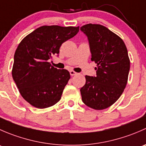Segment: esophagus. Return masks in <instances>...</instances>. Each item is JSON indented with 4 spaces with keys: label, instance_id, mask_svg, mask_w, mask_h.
<instances>
[{
    "label": "esophagus",
    "instance_id": "esophagus-1",
    "mask_svg": "<svg viewBox=\"0 0 146 146\" xmlns=\"http://www.w3.org/2000/svg\"><path fill=\"white\" fill-rule=\"evenodd\" d=\"M70 74L71 76H76V75H77L78 73H76L75 71H73V70H70Z\"/></svg>",
    "mask_w": 146,
    "mask_h": 146
}]
</instances>
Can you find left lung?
I'll return each mask as SVG.
<instances>
[{
    "instance_id": "obj_1",
    "label": "left lung",
    "mask_w": 146,
    "mask_h": 146,
    "mask_svg": "<svg viewBox=\"0 0 146 146\" xmlns=\"http://www.w3.org/2000/svg\"><path fill=\"white\" fill-rule=\"evenodd\" d=\"M89 40L96 76H85L80 89L82 100L96 110L107 109L120 98L128 81L130 60L121 38L104 26L87 24L80 27Z\"/></svg>"
}]
</instances>
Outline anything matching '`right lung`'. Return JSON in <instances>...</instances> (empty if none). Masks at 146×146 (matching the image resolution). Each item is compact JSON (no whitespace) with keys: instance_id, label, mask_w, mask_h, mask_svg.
<instances>
[{"instance_id":"1","label":"right lung","mask_w":146,"mask_h":146,"mask_svg":"<svg viewBox=\"0 0 146 146\" xmlns=\"http://www.w3.org/2000/svg\"><path fill=\"white\" fill-rule=\"evenodd\" d=\"M79 27L44 25L27 35L14 55L12 76L20 95L33 107L44 109L61 100L70 78L66 69L59 70L48 60L59 54L62 44L78 32Z\"/></svg>"}]
</instances>
